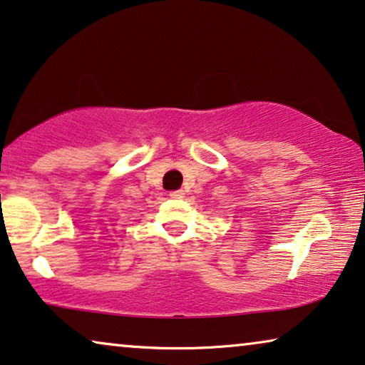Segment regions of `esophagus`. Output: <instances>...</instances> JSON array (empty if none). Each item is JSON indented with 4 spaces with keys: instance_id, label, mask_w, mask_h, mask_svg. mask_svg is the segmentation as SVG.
Masks as SVG:
<instances>
[{
    "instance_id": "1",
    "label": "esophagus",
    "mask_w": 365,
    "mask_h": 365,
    "mask_svg": "<svg viewBox=\"0 0 365 365\" xmlns=\"http://www.w3.org/2000/svg\"><path fill=\"white\" fill-rule=\"evenodd\" d=\"M170 197L181 199V197H184V191H173V192H170Z\"/></svg>"
}]
</instances>
